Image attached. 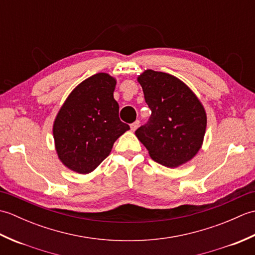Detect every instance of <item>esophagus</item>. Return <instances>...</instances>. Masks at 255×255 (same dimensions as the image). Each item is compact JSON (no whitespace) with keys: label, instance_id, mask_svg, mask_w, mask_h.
<instances>
[{"label":"esophagus","instance_id":"34e87169","mask_svg":"<svg viewBox=\"0 0 255 255\" xmlns=\"http://www.w3.org/2000/svg\"><path fill=\"white\" fill-rule=\"evenodd\" d=\"M139 125H140V122H139V121H136V122H134V123H132V124L130 125V128H131V130H132V131L136 130V129L139 127Z\"/></svg>","mask_w":255,"mask_h":255}]
</instances>
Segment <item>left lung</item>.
I'll use <instances>...</instances> for the list:
<instances>
[{"label": "left lung", "mask_w": 255, "mask_h": 255, "mask_svg": "<svg viewBox=\"0 0 255 255\" xmlns=\"http://www.w3.org/2000/svg\"><path fill=\"white\" fill-rule=\"evenodd\" d=\"M138 82L151 116L136 136L158 163L169 167L186 163L198 152L205 136L207 118L202 103L171 74L147 70Z\"/></svg>", "instance_id": "left-lung-1"}]
</instances>
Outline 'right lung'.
<instances>
[{
  "instance_id": "1",
  "label": "right lung",
  "mask_w": 255,
  "mask_h": 255,
  "mask_svg": "<svg viewBox=\"0 0 255 255\" xmlns=\"http://www.w3.org/2000/svg\"><path fill=\"white\" fill-rule=\"evenodd\" d=\"M116 80L107 73L86 79L68 96L53 124L59 159L80 174L99 166L129 126L118 116Z\"/></svg>"
}]
</instances>
